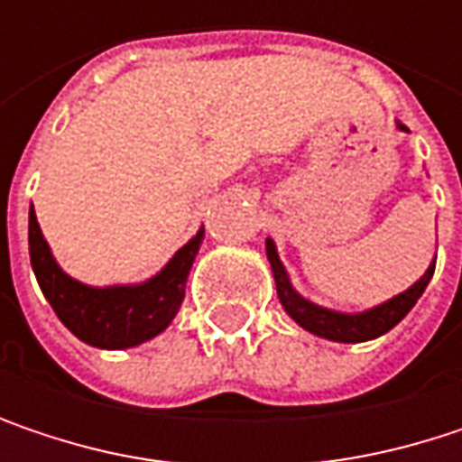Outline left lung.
<instances>
[{
	"instance_id": "left-lung-1",
	"label": "left lung",
	"mask_w": 462,
	"mask_h": 462,
	"mask_svg": "<svg viewBox=\"0 0 462 462\" xmlns=\"http://www.w3.org/2000/svg\"><path fill=\"white\" fill-rule=\"evenodd\" d=\"M402 131H407L404 125H399ZM267 259L273 264V275H275V289H278V300L281 305L286 308V313L300 323L302 328L326 337V339H334V342H366V339H374L385 331H391L396 323L402 321L412 308L415 302L422 297L428 281L433 278V270H436V262L425 270V275L417 281L412 289H407L404 294L383 302L380 308H372L366 313H356V316H347V313H334V310H326L319 308L308 300H302L291 283H289V275L278 259V251H275V243L267 240Z\"/></svg>"
}]
</instances>
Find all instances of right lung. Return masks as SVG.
I'll use <instances>...</instances> for the list:
<instances>
[{"label":"right lung","mask_w":462,"mask_h":462,"mask_svg":"<svg viewBox=\"0 0 462 462\" xmlns=\"http://www.w3.org/2000/svg\"><path fill=\"white\" fill-rule=\"evenodd\" d=\"M203 243L198 232L176 256L146 283L93 289L69 278L47 248L34 206L29 211V254L37 283L60 323L93 347L123 350L160 334L181 308L187 275Z\"/></svg>","instance_id":"obj_1"}]
</instances>
